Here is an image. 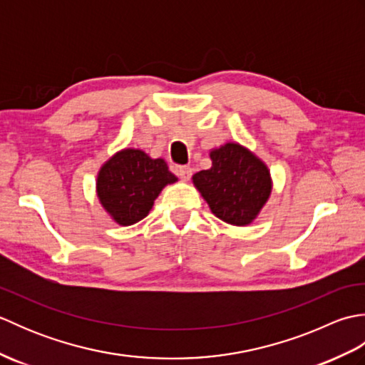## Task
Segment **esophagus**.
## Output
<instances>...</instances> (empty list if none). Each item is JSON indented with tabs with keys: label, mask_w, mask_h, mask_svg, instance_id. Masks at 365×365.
I'll use <instances>...</instances> for the list:
<instances>
[{
	"label": "esophagus",
	"mask_w": 365,
	"mask_h": 365,
	"mask_svg": "<svg viewBox=\"0 0 365 365\" xmlns=\"http://www.w3.org/2000/svg\"><path fill=\"white\" fill-rule=\"evenodd\" d=\"M192 175V169L190 166H180L178 168V177L182 178L183 182H188Z\"/></svg>",
	"instance_id": "34e87169"
}]
</instances>
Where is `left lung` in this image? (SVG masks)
<instances>
[{
  "label": "left lung",
  "mask_w": 365,
  "mask_h": 365,
  "mask_svg": "<svg viewBox=\"0 0 365 365\" xmlns=\"http://www.w3.org/2000/svg\"><path fill=\"white\" fill-rule=\"evenodd\" d=\"M208 155L212 168L192 175V185L216 218L232 226H250L273 191L268 166L235 141L215 147Z\"/></svg>",
  "instance_id": "1"
}]
</instances>
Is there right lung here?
<instances>
[{"label": "right lung", "mask_w": 365, "mask_h": 365, "mask_svg": "<svg viewBox=\"0 0 365 365\" xmlns=\"http://www.w3.org/2000/svg\"><path fill=\"white\" fill-rule=\"evenodd\" d=\"M177 180L165 160L128 147L103 163L96 191L100 205L115 224L131 226L145 218L163 188Z\"/></svg>", "instance_id": "obj_1"}]
</instances>
